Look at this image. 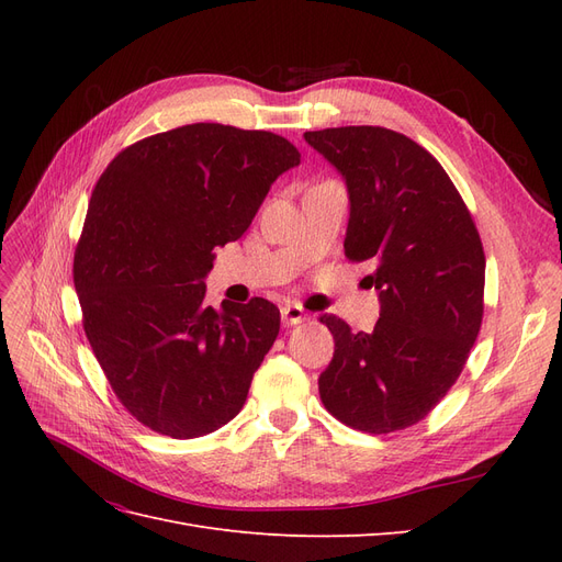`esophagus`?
I'll return each mask as SVG.
<instances>
[{
    "mask_svg": "<svg viewBox=\"0 0 562 562\" xmlns=\"http://www.w3.org/2000/svg\"><path fill=\"white\" fill-rule=\"evenodd\" d=\"M310 318V314L304 312L300 304H285V307L281 310V321H283V326H297V323H304Z\"/></svg>",
    "mask_w": 562,
    "mask_h": 562,
    "instance_id": "34e87169",
    "label": "esophagus"
}]
</instances>
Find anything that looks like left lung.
Segmentation results:
<instances>
[{"mask_svg":"<svg viewBox=\"0 0 562 562\" xmlns=\"http://www.w3.org/2000/svg\"><path fill=\"white\" fill-rule=\"evenodd\" d=\"M347 180L345 255L370 262L380 291L372 333L321 316L335 339L318 394L351 429L413 427L462 375L483 323L485 252L462 194L427 149L382 126L304 133Z\"/></svg>","mask_w":562,"mask_h":562,"instance_id":"8db88e82","label":"left lung"}]
</instances>
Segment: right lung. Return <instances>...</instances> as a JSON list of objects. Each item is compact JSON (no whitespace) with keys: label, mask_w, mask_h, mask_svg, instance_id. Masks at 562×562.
Returning a JSON list of instances; mask_svg holds the SVG:
<instances>
[{"label":"right lung","mask_w":562,"mask_h":562,"mask_svg":"<svg viewBox=\"0 0 562 562\" xmlns=\"http://www.w3.org/2000/svg\"><path fill=\"white\" fill-rule=\"evenodd\" d=\"M297 164L277 133L187 124L128 145L98 178L75 248L81 323L147 429L196 438L244 407L281 314L265 297L206 307L203 277L213 248L239 239Z\"/></svg>","instance_id":"1"}]
</instances>
